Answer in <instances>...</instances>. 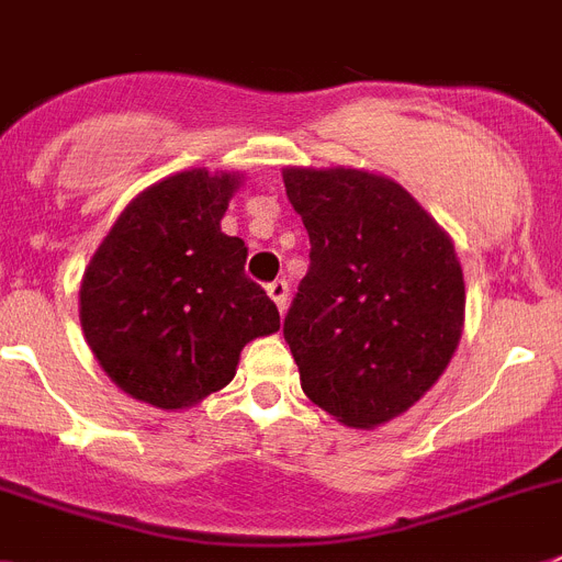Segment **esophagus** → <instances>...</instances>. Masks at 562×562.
Returning a JSON list of instances; mask_svg holds the SVG:
<instances>
[{
  "label": "esophagus",
  "instance_id": "esophagus-1",
  "mask_svg": "<svg viewBox=\"0 0 562 562\" xmlns=\"http://www.w3.org/2000/svg\"><path fill=\"white\" fill-rule=\"evenodd\" d=\"M268 296L274 300V305L280 308V314H285L288 311V282L285 280H277L268 285Z\"/></svg>",
  "mask_w": 562,
  "mask_h": 562
}]
</instances>
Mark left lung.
Returning a JSON list of instances; mask_svg holds the SVG:
<instances>
[{"instance_id":"left-lung-1","label":"left lung","mask_w":562,"mask_h":562,"mask_svg":"<svg viewBox=\"0 0 562 562\" xmlns=\"http://www.w3.org/2000/svg\"><path fill=\"white\" fill-rule=\"evenodd\" d=\"M282 183L311 237L282 325L302 390L345 427H382L441 379L461 341L456 243L387 175L285 166Z\"/></svg>"}]
</instances>
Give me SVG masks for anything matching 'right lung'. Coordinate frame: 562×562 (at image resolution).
Masks as SVG:
<instances>
[{"mask_svg":"<svg viewBox=\"0 0 562 562\" xmlns=\"http://www.w3.org/2000/svg\"><path fill=\"white\" fill-rule=\"evenodd\" d=\"M240 172L187 169L126 203L90 257L78 319L104 373L138 402L187 409L226 387L240 350L280 330L246 277L248 248L223 234Z\"/></svg>","mask_w":562,"mask_h":562,"instance_id":"add662e5","label":"right lung"}]
</instances>
